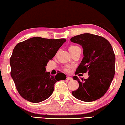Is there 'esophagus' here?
I'll return each instance as SVG.
<instances>
[{
  "mask_svg": "<svg viewBox=\"0 0 125 125\" xmlns=\"http://www.w3.org/2000/svg\"><path fill=\"white\" fill-rule=\"evenodd\" d=\"M67 80H73V78H72L71 77L67 76Z\"/></svg>",
  "mask_w": 125,
  "mask_h": 125,
  "instance_id": "34e87169",
  "label": "esophagus"
}]
</instances>
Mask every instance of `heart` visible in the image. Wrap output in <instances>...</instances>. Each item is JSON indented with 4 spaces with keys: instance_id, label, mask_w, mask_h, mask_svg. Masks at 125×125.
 <instances>
[{
    "instance_id": "b5f03b06",
    "label": "heart",
    "mask_w": 125,
    "mask_h": 125,
    "mask_svg": "<svg viewBox=\"0 0 125 125\" xmlns=\"http://www.w3.org/2000/svg\"><path fill=\"white\" fill-rule=\"evenodd\" d=\"M79 49H80V48L76 45H72L69 47V51L71 53H72V52H75V51L79 50ZM65 70H66V71H67V69H66Z\"/></svg>"
}]
</instances>
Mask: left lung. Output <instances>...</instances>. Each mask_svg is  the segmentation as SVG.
Masks as SVG:
<instances>
[{"label":"left lung","instance_id":"8db88e82","mask_svg":"<svg viewBox=\"0 0 125 125\" xmlns=\"http://www.w3.org/2000/svg\"><path fill=\"white\" fill-rule=\"evenodd\" d=\"M82 45L83 59L76 68L75 75L88 73V78L80 82L76 76L79 88L72 92L77 99L91 102L99 99L108 90L115 74V57L112 46L106 39L97 35L84 33L70 39Z\"/></svg>","mask_w":125,"mask_h":125}]
</instances>
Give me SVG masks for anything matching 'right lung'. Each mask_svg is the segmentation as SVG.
I'll list each match as a JSON object with an SVG mask.
<instances>
[{"label": "right lung", "instance_id": "right-lung-1", "mask_svg": "<svg viewBox=\"0 0 125 125\" xmlns=\"http://www.w3.org/2000/svg\"><path fill=\"white\" fill-rule=\"evenodd\" d=\"M66 41L36 37L16 45L10 60V75L22 98L33 103L44 101L52 95L55 83L66 79L64 73L52 76L45 68Z\"/></svg>", "mask_w": 125, "mask_h": 125}]
</instances>
